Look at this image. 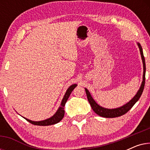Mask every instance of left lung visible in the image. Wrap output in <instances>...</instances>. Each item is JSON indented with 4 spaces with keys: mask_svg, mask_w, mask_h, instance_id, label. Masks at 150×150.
Listing matches in <instances>:
<instances>
[{
    "mask_svg": "<svg viewBox=\"0 0 150 150\" xmlns=\"http://www.w3.org/2000/svg\"><path fill=\"white\" fill-rule=\"evenodd\" d=\"M137 44L138 45L139 50H140L141 59H142V62H143V81L142 83H141V87L138 90V91H137L136 95H135L134 97L130 100V101L127 102L126 104H125L124 105H123L118 108H104L96 103V102L93 100V98H92V96H91V93H90L89 90H88L87 88H85L88 101H89L92 109H93V111L95 112L96 114L98 115L103 117H106V118H113V117H117L122 116L123 115L126 114V112L134 105V104L138 101L139 98H140L141 94L143 93V89H144L145 81V70H146V67H145V61L144 55H143L142 47H141V44H139V42H137Z\"/></svg>",
    "mask_w": 150,
    "mask_h": 150,
    "instance_id": "1",
    "label": "left lung"
}]
</instances>
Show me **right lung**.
I'll list each match as a JSON object with an SVG mask.
<instances>
[{
	"mask_svg": "<svg viewBox=\"0 0 150 150\" xmlns=\"http://www.w3.org/2000/svg\"><path fill=\"white\" fill-rule=\"evenodd\" d=\"M76 86H77V84H73V85L69 86L68 89H67L66 92H65L64 96H63L60 106H59L58 109H57V112H55L52 117H50V118H48L46 119V120H44L42 121L35 122V121H32V120H28V119H26L25 117H23L26 120H27L28 122H30V124L37 125V126H50V125H54V124H57V123L60 122V121L63 118V117H64L65 104L66 103L67 100L69 98V96H70L71 91L74 89V88L76 87Z\"/></svg>",
	"mask_w": 150,
	"mask_h": 150,
	"instance_id": "add662e5",
	"label": "right lung"
}]
</instances>
